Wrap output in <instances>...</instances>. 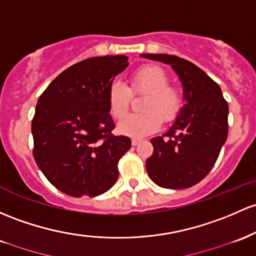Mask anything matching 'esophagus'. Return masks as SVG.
<instances>
[{"instance_id":"esophagus-1","label":"esophagus","mask_w":256,"mask_h":256,"mask_svg":"<svg viewBox=\"0 0 256 256\" xmlns=\"http://www.w3.org/2000/svg\"><path fill=\"white\" fill-rule=\"evenodd\" d=\"M140 142H141V140H138V138H132V141H131V143H132V146H137Z\"/></svg>"}]
</instances>
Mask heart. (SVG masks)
Segmentation results:
<instances>
[{"label":"heart","instance_id":"heart-1","mask_svg":"<svg viewBox=\"0 0 256 256\" xmlns=\"http://www.w3.org/2000/svg\"><path fill=\"white\" fill-rule=\"evenodd\" d=\"M168 84L169 78L166 72L156 66H142L131 75V88L134 91L148 92L144 102V109L148 112L128 115L119 124L120 132L134 138H141L159 130L162 118L165 122L175 119L182 106V96L176 87ZM106 100L112 115L122 119L128 110L131 100L130 87L122 81H113L109 86Z\"/></svg>","mask_w":256,"mask_h":256}]
</instances>
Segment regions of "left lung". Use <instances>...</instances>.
<instances>
[{
	"label": "left lung",
	"instance_id": "1",
	"mask_svg": "<svg viewBox=\"0 0 256 256\" xmlns=\"http://www.w3.org/2000/svg\"><path fill=\"white\" fill-rule=\"evenodd\" d=\"M172 68L182 84L184 106L169 130L150 140L146 169L154 184L184 190L202 181L214 166L228 134V104L220 86L193 63L170 54H141Z\"/></svg>",
	"mask_w": 256,
	"mask_h": 256
}]
</instances>
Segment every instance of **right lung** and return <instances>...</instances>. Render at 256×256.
<instances>
[{
	"instance_id": "1",
	"label": "right lung",
	"mask_w": 256,
	"mask_h": 256,
	"mask_svg": "<svg viewBox=\"0 0 256 256\" xmlns=\"http://www.w3.org/2000/svg\"><path fill=\"white\" fill-rule=\"evenodd\" d=\"M128 66L126 56H103L74 64L38 100L32 124L34 158L46 178L72 196H96L116 182L118 162L131 148L113 136L109 86Z\"/></svg>"
}]
</instances>
